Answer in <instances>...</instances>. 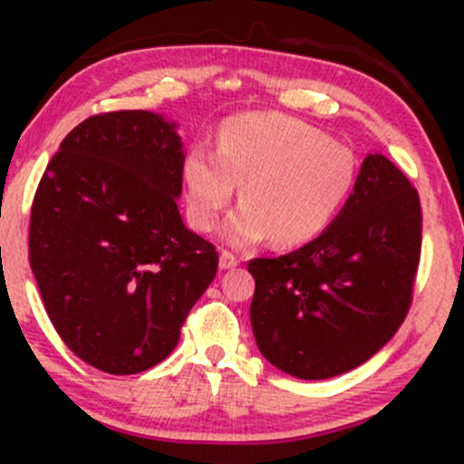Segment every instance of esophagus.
<instances>
[{
    "label": "esophagus",
    "instance_id": "obj_1",
    "mask_svg": "<svg viewBox=\"0 0 464 464\" xmlns=\"http://www.w3.org/2000/svg\"><path fill=\"white\" fill-rule=\"evenodd\" d=\"M240 265V260L231 254V251H222L219 254V269H233V266Z\"/></svg>",
    "mask_w": 464,
    "mask_h": 464
}]
</instances>
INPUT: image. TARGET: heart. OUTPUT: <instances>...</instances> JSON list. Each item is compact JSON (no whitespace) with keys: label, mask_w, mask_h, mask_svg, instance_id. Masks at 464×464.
Here are the masks:
<instances>
[{"label":"heart","mask_w":464,"mask_h":464,"mask_svg":"<svg viewBox=\"0 0 464 464\" xmlns=\"http://www.w3.org/2000/svg\"><path fill=\"white\" fill-rule=\"evenodd\" d=\"M186 208L198 231H210L240 184L242 206L227 219L231 246L271 240L305 245L336 218L357 181L348 145L285 114L233 116L218 148L195 145L181 163Z\"/></svg>","instance_id":"1"}]
</instances>
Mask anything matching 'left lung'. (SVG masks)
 I'll return each instance as SVG.
<instances>
[{"label":"left lung","mask_w":464,"mask_h":464,"mask_svg":"<svg viewBox=\"0 0 464 464\" xmlns=\"http://www.w3.org/2000/svg\"><path fill=\"white\" fill-rule=\"evenodd\" d=\"M420 246L418 190L383 154H368L348 202L319 237L249 262L262 357L298 379L362 366L406 319Z\"/></svg>","instance_id":"8db88e82"}]
</instances>
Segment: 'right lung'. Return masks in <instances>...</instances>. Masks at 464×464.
Returning <instances> with one entry per match:
<instances>
[{
	"label": "right lung",
	"mask_w": 464,
	"mask_h": 464,
	"mask_svg": "<svg viewBox=\"0 0 464 464\" xmlns=\"http://www.w3.org/2000/svg\"><path fill=\"white\" fill-rule=\"evenodd\" d=\"M184 157L166 116L110 111L64 137L37 186L29 258L44 310L110 375L163 362L218 271L215 246L177 208Z\"/></svg>",
	"instance_id": "1"
}]
</instances>
